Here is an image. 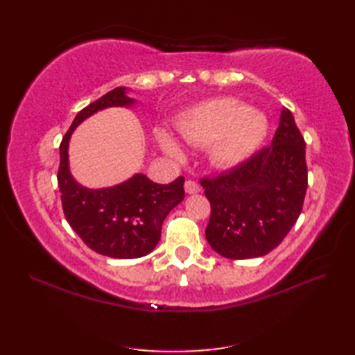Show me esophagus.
Wrapping results in <instances>:
<instances>
[{
  "mask_svg": "<svg viewBox=\"0 0 355 355\" xmlns=\"http://www.w3.org/2000/svg\"><path fill=\"white\" fill-rule=\"evenodd\" d=\"M184 191L186 193H198L201 191V187L195 182H192V180H187L184 183Z\"/></svg>",
  "mask_w": 355,
  "mask_h": 355,
  "instance_id": "1",
  "label": "esophagus"
}]
</instances>
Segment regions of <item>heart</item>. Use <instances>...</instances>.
Here are the masks:
<instances>
[{"label": "heart", "mask_w": 355, "mask_h": 355, "mask_svg": "<svg viewBox=\"0 0 355 355\" xmlns=\"http://www.w3.org/2000/svg\"><path fill=\"white\" fill-rule=\"evenodd\" d=\"M178 132L191 145H210L209 160L216 168H235L266 140L268 119L258 110H248L238 99L220 97L184 112ZM158 143L169 155L183 157L182 145L171 132H158Z\"/></svg>", "instance_id": "1"}]
</instances>
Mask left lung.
<instances>
[{
    "label": "left lung",
    "instance_id": "8db88e82",
    "mask_svg": "<svg viewBox=\"0 0 355 355\" xmlns=\"http://www.w3.org/2000/svg\"><path fill=\"white\" fill-rule=\"evenodd\" d=\"M210 201L206 239L229 259H250L282 243L302 212L308 173L305 140L284 108L271 145L229 172L202 178Z\"/></svg>",
    "mask_w": 355,
    "mask_h": 355
}]
</instances>
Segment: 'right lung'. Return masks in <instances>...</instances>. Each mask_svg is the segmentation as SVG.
I'll return each instance as SVG.
<instances>
[{"mask_svg": "<svg viewBox=\"0 0 355 355\" xmlns=\"http://www.w3.org/2000/svg\"><path fill=\"white\" fill-rule=\"evenodd\" d=\"M126 92L125 87L114 88L80 110L59 146L58 184L67 221L92 250L116 259L141 258L153 252L166 215L184 198V177L157 184L143 173H135L123 183L102 189H88L73 178L69 164L73 131L97 111L131 107L135 99Z\"/></svg>", "mask_w": 355, "mask_h": 355, "instance_id": "1", "label": "right lung"}]
</instances>
